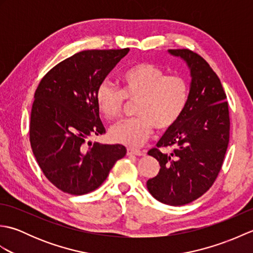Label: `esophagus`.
Listing matches in <instances>:
<instances>
[{
    "label": "esophagus",
    "instance_id": "34e87169",
    "mask_svg": "<svg viewBox=\"0 0 253 253\" xmlns=\"http://www.w3.org/2000/svg\"><path fill=\"white\" fill-rule=\"evenodd\" d=\"M127 154L128 155H143L144 152L143 151H140V150L138 149H133V148H127Z\"/></svg>",
    "mask_w": 253,
    "mask_h": 253
}]
</instances>
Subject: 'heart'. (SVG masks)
Returning <instances> with one entry per match:
<instances>
[{"mask_svg":"<svg viewBox=\"0 0 253 253\" xmlns=\"http://www.w3.org/2000/svg\"><path fill=\"white\" fill-rule=\"evenodd\" d=\"M122 90L109 82L99 84L95 101L106 120L121 114L125 99L136 101V117L115 124L110 129L113 141L141 146L151 136L153 127L166 130L179 120L189 98V85L180 76H166L151 63H138L121 75Z\"/></svg>","mask_w":253,"mask_h":253,"instance_id":"b5f03b06","label":"heart"}]
</instances>
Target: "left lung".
<instances>
[{
	"label": "left lung",
	"mask_w": 253,
	"mask_h": 253,
	"mask_svg": "<svg viewBox=\"0 0 253 253\" xmlns=\"http://www.w3.org/2000/svg\"><path fill=\"white\" fill-rule=\"evenodd\" d=\"M190 71L187 105L149 155L160 163L147 181L149 192L169 206H184L207 192L221 170L229 141V112L221 80L207 61L190 50H169Z\"/></svg>",
	"instance_id": "left-lung-1"
}]
</instances>
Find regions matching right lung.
I'll list each match as a JSON object with an SVG mask.
<instances>
[{"mask_svg":"<svg viewBox=\"0 0 253 253\" xmlns=\"http://www.w3.org/2000/svg\"><path fill=\"white\" fill-rule=\"evenodd\" d=\"M129 49L88 50L53 67L35 92L30 117L32 152L45 177L75 196L95 190L116 161L122 144L85 142L105 131L95 91Z\"/></svg>","mask_w":253,"mask_h":253,"instance_id":"obj_1","label":"right lung"}]
</instances>
